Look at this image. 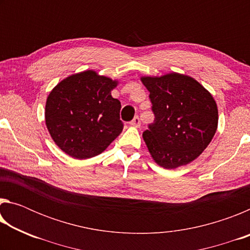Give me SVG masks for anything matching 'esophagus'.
<instances>
[{
    "instance_id": "1",
    "label": "esophagus",
    "mask_w": 250,
    "mask_h": 250,
    "mask_svg": "<svg viewBox=\"0 0 250 250\" xmlns=\"http://www.w3.org/2000/svg\"><path fill=\"white\" fill-rule=\"evenodd\" d=\"M130 125L132 126H135V128H139V126L141 125V121H140V118H139L138 116L133 118V120L130 122Z\"/></svg>"
}]
</instances>
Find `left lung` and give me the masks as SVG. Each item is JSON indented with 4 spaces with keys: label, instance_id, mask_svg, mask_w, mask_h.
Here are the masks:
<instances>
[{
    "label": "left lung",
    "instance_id": "8db88e82",
    "mask_svg": "<svg viewBox=\"0 0 250 250\" xmlns=\"http://www.w3.org/2000/svg\"><path fill=\"white\" fill-rule=\"evenodd\" d=\"M150 91L154 122L143 132L152 159L164 168L191 163L209 145L218 125L213 96L189 76L141 77Z\"/></svg>",
    "mask_w": 250,
    "mask_h": 250
}]
</instances>
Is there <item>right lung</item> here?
Segmentation results:
<instances>
[{
    "label": "right lung",
    "instance_id": "obj_1",
    "mask_svg": "<svg viewBox=\"0 0 250 250\" xmlns=\"http://www.w3.org/2000/svg\"><path fill=\"white\" fill-rule=\"evenodd\" d=\"M117 84V80L86 70L62 80L50 91L45 122L59 149L75 159H89L121 133V104L111 96Z\"/></svg>",
    "mask_w": 250,
    "mask_h": 250
}]
</instances>
